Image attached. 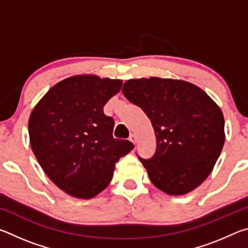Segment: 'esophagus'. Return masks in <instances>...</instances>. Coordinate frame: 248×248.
Instances as JSON below:
<instances>
[{
    "label": "esophagus",
    "mask_w": 248,
    "mask_h": 248,
    "mask_svg": "<svg viewBox=\"0 0 248 248\" xmlns=\"http://www.w3.org/2000/svg\"><path fill=\"white\" fill-rule=\"evenodd\" d=\"M129 140L131 141L132 143L136 144V142H137V137H136V134H133V133L130 134V137H129Z\"/></svg>",
    "instance_id": "34e87169"
}]
</instances>
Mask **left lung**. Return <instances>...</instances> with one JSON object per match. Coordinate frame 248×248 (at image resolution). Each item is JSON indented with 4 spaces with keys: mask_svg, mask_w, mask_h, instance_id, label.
Instances as JSON below:
<instances>
[{
    "mask_svg": "<svg viewBox=\"0 0 248 248\" xmlns=\"http://www.w3.org/2000/svg\"><path fill=\"white\" fill-rule=\"evenodd\" d=\"M123 93L153 125L155 152L139 159L154 186L176 196L198 187L211 173L224 144L219 106L198 86L170 78L129 79Z\"/></svg>",
    "mask_w": 248,
    "mask_h": 248,
    "instance_id": "obj_1",
    "label": "left lung"
}]
</instances>
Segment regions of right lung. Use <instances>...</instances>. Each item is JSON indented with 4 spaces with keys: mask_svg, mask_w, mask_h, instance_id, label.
I'll list each match as a JSON object with an SVG mask.
<instances>
[{
    "mask_svg": "<svg viewBox=\"0 0 248 248\" xmlns=\"http://www.w3.org/2000/svg\"><path fill=\"white\" fill-rule=\"evenodd\" d=\"M120 79L78 75L51 87L28 121L32 152L48 177L77 198L90 199L110 183L115 164L133 149L112 137L114 118L104 106Z\"/></svg>",
    "mask_w": 248,
    "mask_h": 248,
    "instance_id": "add662e5",
    "label": "right lung"
}]
</instances>
